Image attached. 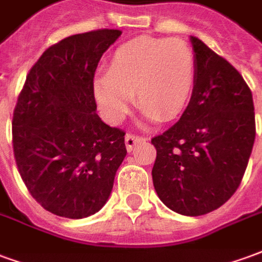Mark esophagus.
I'll use <instances>...</instances> for the list:
<instances>
[{
    "label": "esophagus",
    "instance_id": "esophagus-1",
    "mask_svg": "<svg viewBox=\"0 0 262 262\" xmlns=\"http://www.w3.org/2000/svg\"><path fill=\"white\" fill-rule=\"evenodd\" d=\"M142 140H144L143 137L137 136V135H133V133H127L125 136V144L126 148H127V151H132V148L135 147L139 142H142Z\"/></svg>",
    "mask_w": 262,
    "mask_h": 262
}]
</instances>
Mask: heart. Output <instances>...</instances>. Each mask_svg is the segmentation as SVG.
I'll return each mask as SVG.
<instances>
[{
  "mask_svg": "<svg viewBox=\"0 0 262 262\" xmlns=\"http://www.w3.org/2000/svg\"><path fill=\"white\" fill-rule=\"evenodd\" d=\"M195 75L196 60L187 42L140 36L112 53L108 74L94 82V97L112 123L125 118L133 92L147 122L171 120L189 102Z\"/></svg>",
  "mask_w": 262,
  "mask_h": 262,
  "instance_id": "1",
  "label": "heart"
}]
</instances>
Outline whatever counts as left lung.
I'll use <instances>...</instances> for the list:
<instances>
[{
    "mask_svg": "<svg viewBox=\"0 0 262 262\" xmlns=\"http://www.w3.org/2000/svg\"><path fill=\"white\" fill-rule=\"evenodd\" d=\"M192 95L181 119L151 139L154 189L167 208L201 216L227 202L242 182L255 139L253 95L233 66L195 36Z\"/></svg>",
    "mask_w": 262,
    "mask_h": 262,
    "instance_id": "8db88e82",
    "label": "left lung"
}]
</instances>
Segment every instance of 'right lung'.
Segmentation results:
<instances>
[{
    "mask_svg": "<svg viewBox=\"0 0 262 262\" xmlns=\"http://www.w3.org/2000/svg\"><path fill=\"white\" fill-rule=\"evenodd\" d=\"M119 29L78 33L49 48L26 77L12 119V143L26 188L63 217L97 213L126 157L125 132L97 114L94 74Z\"/></svg>",
    "mask_w": 262,
    "mask_h": 262,
    "instance_id": "obj_1",
    "label": "right lung"
}]
</instances>
